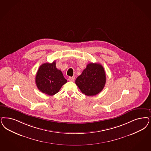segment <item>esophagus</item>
<instances>
[{
	"mask_svg": "<svg viewBox=\"0 0 151 151\" xmlns=\"http://www.w3.org/2000/svg\"><path fill=\"white\" fill-rule=\"evenodd\" d=\"M68 80L70 81H73L75 80V77L73 76V77H69L68 78Z\"/></svg>",
	"mask_w": 151,
	"mask_h": 151,
	"instance_id": "esophagus-1",
	"label": "esophagus"
}]
</instances>
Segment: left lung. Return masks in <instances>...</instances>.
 Returning a JSON list of instances; mask_svg holds the SVG:
<instances>
[{
    "label": "left lung",
    "instance_id": "left-lung-1",
    "mask_svg": "<svg viewBox=\"0 0 151 151\" xmlns=\"http://www.w3.org/2000/svg\"><path fill=\"white\" fill-rule=\"evenodd\" d=\"M106 75L101 65L90 63L75 80V83L83 94L94 96L104 88Z\"/></svg>",
    "mask_w": 151,
    "mask_h": 151
}]
</instances>
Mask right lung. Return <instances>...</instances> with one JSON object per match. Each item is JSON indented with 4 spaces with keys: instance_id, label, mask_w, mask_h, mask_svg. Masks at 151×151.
<instances>
[{
    "instance_id": "obj_1",
    "label": "right lung",
    "mask_w": 151,
    "mask_h": 151,
    "mask_svg": "<svg viewBox=\"0 0 151 151\" xmlns=\"http://www.w3.org/2000/svg\"><path fill=\"white\" fill-rule=\"evenodd\" d=\"M67 82L61 71L56 68L55 61L42 64L37 71L36 76L37 88L48 95L52 96L57 93Z\"/></svg>"
}]
</instances>
